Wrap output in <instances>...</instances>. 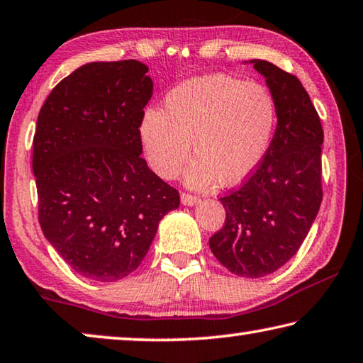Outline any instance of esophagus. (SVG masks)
Listing matches in <instances>:
<instances>
[{
    "label": "esophagus",
    "mask_w": 363,
    "mask_h": 363,
    "mask_svg": "<svg viewBox=\"0 0 363 363\" xmlns=\"http://www.w3.org/2000/svg\"><path fill=\"white\" fill-rule=\"evenodd\" d=\"M200 201V199L199 196H195V195H190V194H186V192H182L181 194V203L182 205H189V206H192V205H196Z\"/></svg>",
    "instance_id": "34e87169"
}]
</instances>
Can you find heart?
Listing matches in <instances>:
<instances>
[{"label":"heart","mask_w":363,"mask_h":363,"mask_svg":"<svg viewBox=\"0 0 363 363\" xmlns=\"http://www.w3.org/2000/svg\"><path fill=\"white\" fill-rule=\"evenodd\" d=\"M277 118L266 86L229 75L187 79L171 89L163 108L147 110L139 138L152 169L173 179L195 153L187 186L203 189L218 179L232 186L256 169L266 153Z\"/></svg>","instance_id":"obj_1"}]
</instances>
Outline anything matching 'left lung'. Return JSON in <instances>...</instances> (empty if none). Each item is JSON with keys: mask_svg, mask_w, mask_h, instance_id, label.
<instances>
[{"mask_svg": "<svg viewBox=\"0 0 363 363\" xmlns=\"http://www.w3.org/2000/svg\"><path fill=\"white\" fill-rule=\"evenodd\" d=\"M251 64L275 99L277 130L253 173L219 199L225 220L210 248L232 274L257 279L296 255L317 216L323 199V130L296 77L267 60Z\"/></svg>", "mask_w": 363, "mask_h": 363, "instance_id": "obj_1", "label": "left lung"}]
</instances>
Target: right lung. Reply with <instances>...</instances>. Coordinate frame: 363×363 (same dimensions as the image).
Here are the masks:
<instances>
[{
  "instance_id": "right-lung-1",
  "label": "right lung",
  "mask_w": 363,
  "mask_h": 363,
  "mask_svg": "<svg viewBox=\"0 0 363 363\" xmlns=\"http://www.w3.org/2000/svg\"><path fill=\"white\" fill-rule=\"evenodd\" d=\"M139 60L91 62L51 91L33 138L38 220L48 242L83 277L116 281L139 267L179 192L140 157L150 101Z\"/></svg>"
}]
</instances>
